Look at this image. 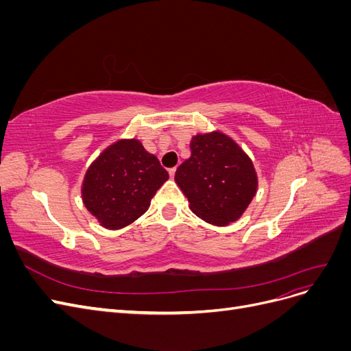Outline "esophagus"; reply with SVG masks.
I'll use <instances>...</instances> for the list:
<instances>
[{"instance_id": "obj_1", "label": "esophagus", "mask_w": 351, "mask_h": 351, "mask_svg": "<svg viewBox=\"0 0 351 351\" xmlns=\"http://www.w3.org/2000/svg\"><path fill=\"white\" fill-rule=\"evenodd\" d=\"M168 174H169V177L174 178V176H176V168H171V169H169Z\"/></svg>"}]
</instances>
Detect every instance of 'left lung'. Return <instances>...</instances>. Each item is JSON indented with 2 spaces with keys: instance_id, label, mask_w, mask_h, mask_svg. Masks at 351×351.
<instances>
[{
  "instance_id": "left-lung-1",
  "label": "left lung",
  "mask_w": 351,
  "mask_h": 351,
  "mask_svg": "<svg viewBox=\"0 0 351 351\" xmlns=\"http://www.w3.org/2000/svg\"><path fill=\"white\" fill-rule=\"evenodd\" d=\"M189 159L176 171V183L195 215L212 226H228L247 209L258 190L252 159L221 132L196 134Z\"/></svg>"
}]
</instances>
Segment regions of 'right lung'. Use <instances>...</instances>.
<instances>
[{"label":"right lung","instance_id":"right-lung-1","mask_svg":"<svg viewBox=\"0 0 351 351\" xmlns=\"http://www.w3.org/2000/svg\"><path fill=\"white\" fill-rule=\"evenodd\" d=\"M167 180L168 173L141 141L120 139L89 165L82 199L102 227L120 230L145 214Z\"/></svg>","mask_w":351,"mask_h":351}]
</instances>
